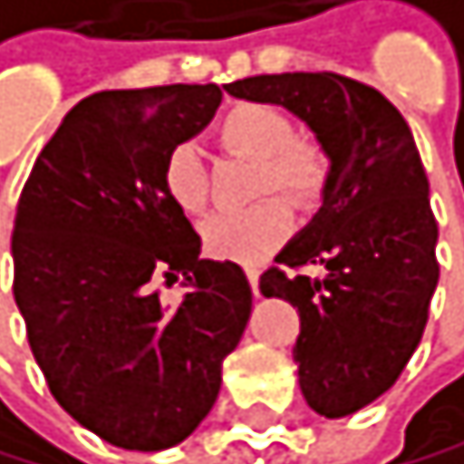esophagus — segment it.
Returning <instances> with one entry per match:
<instances>
[{"instance_id": "34e87169", "label": "esophagus", "mask_w": 464, "mask_h": 464, "mask_svg": "<svg viewBox=\"0 0 464 464\" xmlns=\"http://www.w3.org/2000/svg\"><path fill=\"white\" fill-rule=\"evenodd\" d=\"M246 275H248V284L254 289V295L260 298V268H256V266H246Z\"/></svg>"}]
</instances>
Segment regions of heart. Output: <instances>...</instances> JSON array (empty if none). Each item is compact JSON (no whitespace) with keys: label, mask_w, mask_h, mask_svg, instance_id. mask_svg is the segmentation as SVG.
I'll return each instance as SVG.
<instances>
[{"label":"heart","mask_w":464,"mask_h":464,"mask_svg":"<svg viewBox=\"0 0 464 464\" xmlns=\"http://www.w3.org/2000/svg\"><path fill=\"white\" fill-rule=\"evenodd\" d=\"M218 140L227 151L256 160L254 196L286 192V196L313 208L322 198L330 178V158L322 142L295 137L292 119L275 104H237L218 122ZM160 184L169 201L184 213L208 208V166L196 142L180 140L166 151L160 166ZM292 227V210L284 198H266L248 210L216 213L201 225L204 251L218 260L256 263L268 254Z\"/></svg>","instance_id":"1"}]
</instances>
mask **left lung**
Instances as JSON below:
<instances>
[{"label": "left lung", "mask_w": 464, "mask_h": 464, "mask_svg": "<svg viewBox=\"0 0 464 464\" xmlns=\"http://www.w3.org/2000/svg\"><path fill=\"white\" fill-rule=\"evenodd\" d=\"M225 90L286 108L330 158L322 208L275 256L324 275L268 268L260 292L298 306L292 360L310 410L353 415L401 377L439 284V225L412 130L383 92L336 72L254 75Z\"/></svg>", "instance_id": "obj_1"}]
</instances>
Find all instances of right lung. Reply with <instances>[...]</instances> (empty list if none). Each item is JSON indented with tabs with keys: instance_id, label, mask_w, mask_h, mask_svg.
Masks as SVG:
<instances>
[{
	"instance_id": "obj_1",
	"label": "right lung",
	"mask_w": 464,
	"mask_h": 464,
	"mask_svg": "<svg viewBox=\"0 0 464 464\" xmlns=\"http://www.w3.org/2000/svg\"><path fill=\"white\" fill-rule=\"evenodd\" d=\"M216 84L102 90L37 154L14 218V298L49 392L122 450H166L222 389V362L251 318L237 263L201 260L160 184L166 151L216 116ZM184 276L180 304L153 280Z\"/></svg>"
}]
</instances>
